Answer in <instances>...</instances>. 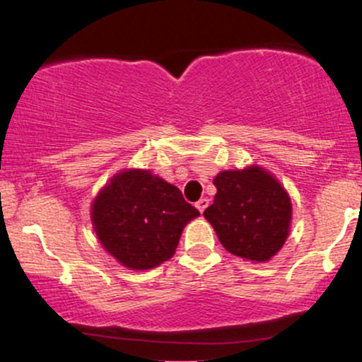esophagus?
Returning a JSON list of instances; mask_svg holds the SVG:
<instances>
[{"label":"esophagus","instance_id":"1","mask_svg":"<svg viewBox=\"0 0 362 362\" xmlns=\"http://www.w3.org/2000/svg\"><path fill=\"white\" fill-rule=\"evenodd\" d=\"M207 206H209V199H206V197L204 199H199V201L195 202V207H197V209L201 211V213H204Z\"/></svg>","mask_w":362,"mask_h":362}]
</instances>
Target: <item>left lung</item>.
Returning a JSON list of instances; mask_svg holds the SVG:
<instances>
[{"label":"left lung","mask_w":362,"mask_h":362,"mask_svg":"<svg viewBox=\"0 0 362 362\" xmlns=\"http://www.w3.org/2000/svg\"><path fill=\"white\" fill-rule=\"evenodd\" d=\"M214 185L218 192L204 218L223 247L247 260H271L288 238L293 216L284 187L257 165L224 170Z\"/></svg>","instance_id":"1"}]
</instances>
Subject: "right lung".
<instances>
[{
	"label": "right lung",
	"mask_w": 362,
	"mask_h": 362,
	"mask_svg": "<svg viewBox=\"0 0 362 362\" xmlns=\"http://www.w3.org/2000/svg\"><path fill=\"white\" fill-rule=\"evenodd\" d=\"M197 216L175 185L149 170L117 173L91 204V223L102 247L134 271L172 259L184 226Z\"/></svg>",
	"instance_id": "right-lung-1"
}]
</instances>
